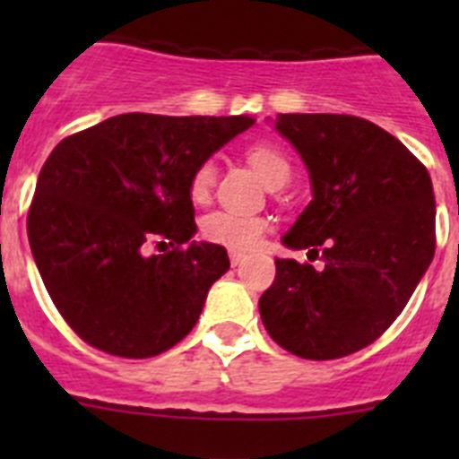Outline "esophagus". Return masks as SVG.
Wrapping results in <instances>:
<instances>
[{
	"label": "esophagus",
	"mask_w": 459,
	"mask_h": 459,
	"mask_svg": "<svg viewBox=\"0 0 459 459\" xmlns=\"http://www.w3.org/2000/svg\"><path fill=\"white\" fill-rule=\"evenodd\" d=\"M246 259V255L238 253V250H230V262H232V266H238Z\"/></svg>",
	"instance_id": "1"
}]
</instances>
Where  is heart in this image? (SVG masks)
Listing matches in <instances>:
<instances>
[{
  "label": "heart",
  "mask_w": 459,
  "mask_h": 459,
  "mask_svg": "<svg viewBox=\"0 0 459 459\" xmlns=\"http://www.w3.org/2000/svg\"><path fill=\"white\" fill-rule=\"evenodd\" d=\"M246 158L271 188L285 186L291 179V174H294L291 158L275 142H255L246 152ZM216 163L206 158L190 174V200L197 202V204H206L211 200V195H213V188H216ZM269 227L271 221L266 216L241 213V211L232 209H216L202 218L200 230L202 237L211 243H218V246H225V248L232 250H253L262 241V237L269 232Z\"/></svg>",
  "instance_id": "b5f03b06"
}]
</instances>
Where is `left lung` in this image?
Listing matches in <instances>:
<instances>
[{
  "mask_svg": "<svg viewBox=\"0 0 459 459\" xmlns=\"http://www.w3.org/2000/svg\"><path fill=\"white\" fill-rule=\"evenodd\" d=\"M310 169L315 200L285 246L322 266L275 259L259 299L271 338L290 354L333 360L384 335L435 257V190L403 142L354 115H278Z\"/></svg>",
  "mask_w": 459,
  "mask_h": 459,
  "instance_id": "obj_1",
  "label": "left lung"
}]
</instances>
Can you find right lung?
<instances>
[{
    "label": "right lung",
    "instance_id": "1",
    "mask_svg": "<svg viewBox=\"0 0 459 459\" xmlns=\"http://www.w3.org/2000/svg\"><path fill=\"white\" fill-rule=\"evenodd\" d=\"M253 124L128 112L52 149L27 237L52 303L84 342L152 359L193 331L230 257L216 243H188L197 232L190 174Z\"/></svg>",
    "mask_w": 459,
    "mask_h": 459
}]
</instances>
